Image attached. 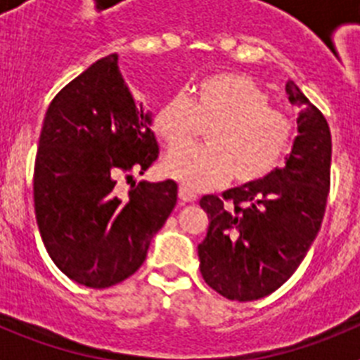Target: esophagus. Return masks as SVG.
<instances>
[{
    "label": "esophagus",
    "mask_w": 360,
    "mask_h": 360,
    "mask_svg": "<svg viewBox=\"0 0 360 360\" xmlns=\"http://www.w3.org/2000/svg\"><path fill=\"white\" fill-rule=\"evenodd\" d=\"M178 198H180V202L184 203H189V202H196V193L193 189H189L187 186H180V189H178Z\"/></svg>",
    "instance_id": "1"
}]
</instances>
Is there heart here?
Masks as SVG:
<instances>
[{
	"mask_svg": "<svg viewBox=\"0 0 360 360\" xmlns=\"http://www.w3.org/2000/svg\"><path fill=\"white\" fill-rule=\"evenodd\" d=\"M207 125L208 144L174 149L165 173L186 186L203 189L234 178L257 182L276 169L290 148L292 122L270 106L262 86L241 73L219 72L200 79L191 97L176 94L157 110L153 129L167 148H181Z\"/></svg>",
	"mask_w": 360,
	"mask_h": 360,
	"instance_id": "b5f03b06",
	"label": "heart"
}]
</instances>
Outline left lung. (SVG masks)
Wrapping results in <instances>:
<instances>
[{
	"label": "left lung",
	"mask_w": 360,
	"mask_h": 360,
	"mask_svg": "<svg viewBox=\"0 0 360 360\" xmlns=\"http://www.w3.org/2000/svg\"><path fill=\"white\" fill-rule=\"evenodd\" d=\"M285 90L299 108L297 136L285 167L257 182L203 196L207 236L198 245L200 272L231 301L278 290L307 256L321 229L330 191L328 122L294 81Z\"/></svg>",
	"instance_id": "8db88e82"
}]
</instances>
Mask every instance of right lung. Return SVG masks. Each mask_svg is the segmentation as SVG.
<instances>
[{"label": "right lung", "instance_id": "right-lung-1", "mask_svg": "<svg viewBox=\"0 0 360 360\" xmlns=\"http://www.w3.org/2000/svg\"><path fill=\"white\" fill-rule=\"evenodd\" d=\"M119 56L98 59L50 103L34 167V207L46 252L82 287L108 288L144 263L176 205L173 180L117 187L158 157L151 113L136 106Z\"/></svg>", "mask_w": 360, "mask_h": 360}]
</instances>
